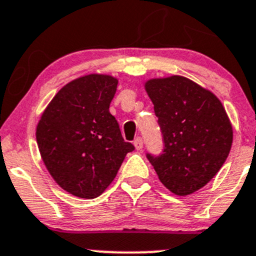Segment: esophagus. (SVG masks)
<instances>
[{
    "label": "esophagus",
    "instance_id": "1",
    "mask_svg": "<svg viewBox=\"0 0 256 256\" xmlns=\"http://www.w3.org/2000/svg\"><path fill=\"white\" fill-rule=\"evenodd\" d=\"M134 146H135L136 150H141V148H142V146H144L142 138H136V140L134 141Z\"/></svg>",
    "mask_w": 256,
    "mask_h": 256
}]
</instances>
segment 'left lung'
Segmentation results:
<instances>
[{"instance_id":"1","label":"left lung","mask_w":256,"mask_h":256,"mask_svg":"<svg viewBox=\"0 0 256 256\" xmlns=\"http://www.w3.org/2000/svg\"><path fill=\"white\" fill-rule=\"evenodd\" d=\"M144 86L165 145L160 156L148 158L168 190L188 196L224 165L232 144L229 116L212 91L184 76L150 78Z\"/></svg>"}]
</instances>
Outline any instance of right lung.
<instances>
[{"instance_id": "right-lung-1", "label": "right lung", "mask_w": 256, "mask_h": 256, "mask_svg": "<svg viewBox=\"0 0 256 256\" xmlns=\"http://www.w3.org/2000/svg\"><path fill=\"white\" fill-rule=\"evenodd\" d=\"M118 84L104 74L75 78L54 96L37 124L42 161L57 185L74 196H100L134 150L108 110Z\"/></svg>"}]
</instances>
